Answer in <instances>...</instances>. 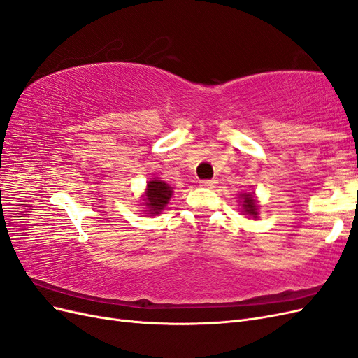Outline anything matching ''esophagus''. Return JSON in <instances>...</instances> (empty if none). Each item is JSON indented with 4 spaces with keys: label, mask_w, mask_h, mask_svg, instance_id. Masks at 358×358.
<instances>
[{
    "label": "esophagus",
    "mask_w": 358,
    "mask_h": 358,
    "mask_svg": "<svg viewBox=\"0 0 358 358\" xmlns=\"http://www.w3.org/2000/svg\"><path fill=\"white\" fill-rule=\"evenodd\" d=\"M200 185L204 187V188H213L216 185V180H213V179H204V180L200 182Z\"/></svg>",
    "instance_id": "34e87169"
}]
</instances>
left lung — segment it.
I'll use <instances>...</instances> for the list:
<instances>
[{"instance_id": "obj_1", "label": "left lung", "mask_w": 358, "mask_h": 358, "mask_svg": "<svg viewBox=\"0 0 358 358\" xmlns=\"http://www.w3.org/2000/svg\"><path fill=\"white\" fill-rule=\"evenodd\" d=\"M243 208H245V212H248L249 215H252L254 218H257V204H255V200L251 194H246V196H243Z\"/></svg>"}]
</instances>
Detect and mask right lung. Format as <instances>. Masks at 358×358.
Instances as JSON below:
<instances>
[{
	"label": "right lung",
	"instance_id": "1",
	"mask_svg": "<svg viewBox=\"0 0 358 358\" xmlns=\"http://www.w3.org/2000/svg\"><path fill=\"white\" fill-rule=\"evenodd\" d=\"M171 188L167 185L166 182L161 180H152L148 183V189H146V206H149V212L152 215L159 213L162 209L166 208V204L169 203L171 197Z\"/></svg>",
	"mask_w": 358,
	"mask_h": 358
}]
</instances>
